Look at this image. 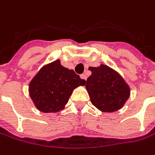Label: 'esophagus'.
I'll return each instance as SVG.
<instances>
[{
	"label": "esophagus",
	"mask_w": 155,
	"mask_h": 155,
	"mask_svg": "<svg viewBox=\"0 0 155 155\" xmlns=\"http://www.w3.org/2000/svg\"><path fill=\"white\" fill-rule=\"evenodd\" d=\"M80 76H81V78L82 80H85V81L87 80V76H86V74H81Z\"/></svg>",
	"instance_id": "1"
}]
</instances>
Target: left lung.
Listing matches in <instances>:
<instances>
[{"label":"left lung","mask_w":155,"mask_h":155,"mask_svg":"<svg viewBox=\"0 0 155 155\" xmlns=\"http://www.w3.org/2000/svg\"><path fill=\"white\" fill-rule=\"evenodd\" d=\"M89 70L92 74L87 78L86 88L92 104L103 112L121 109L130 95V88L124 79L104 64L90 67Z\"/></svg>","instance_id":"1"}]
</instances>
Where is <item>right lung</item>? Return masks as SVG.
Listing matches in <instances>:
<instances>
[{
	"label": "right lung",
	"instance_id": "1",
	"mask_svg": "<svg viewBox=\"0 0 155 155\" xmlns=\"http://www.w3.org/2000/svg\"><path fill=\"white\" fill-rule=\"evenodd\" d=\"M85 83L73 69L61 66L60 60H56L41 68L32 78L30 97L42 112H58L65 107L74 89Z\"/></svg>",
	"mask_w": 155,
	"mask_h": 155
}]
</instances>
